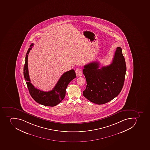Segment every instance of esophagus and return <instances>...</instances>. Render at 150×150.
<instances>
[{
    "label": "esophagus",
    "instance_id": "34e87169",
    "mask_svg": "<svg viewBox=\"0 0 150 150\" xmlns=\"http://www.w3.org/2000/svg\"><path fill=\"white\" fill-rule=\"evenodd\" d=\"M76 75L77 77H80L82 76V71L80 68H77L76 70Z\"/></svg>",
    "mask_w": 150,
    "mask_h": 150
}]
</instances>
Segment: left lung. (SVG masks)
<instances>
[{"instance_id":"1","label":"left lung","mask_w":150,"mask_h":150,"mask_svg":"<svg viewBox=\"0 0 150 150\" xmlns=\"http://www.w3.org/2000/svg\"><path fill=\"white\" fill-rule=\"evenodd\" d=\"M87 82L83 96L93 103L103 105L111 101L121 92L125 82L126 66L122 49L118 47L111 64L99 68L97 62L84 66Z\"/></svg>"}]
</instances>
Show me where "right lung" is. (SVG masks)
Wrapping results in <instances>:
<instances>
[{"mask_svg":"<svg viewBox=\"0 0 150 150\" xmlns=\"http://www.w3.org/2000/svg\"><path fill=\"white\" fill-rule=\"evenodd\" d=\"M33 45L34 44L32 43L28 50L24 67V78L29 93L33 99L39 104L47 106H54L64 99L66 96V88L70 82L76 78V73L74 69L64 73L51 91L44 92L35 88L30 83L28 70V55Z\"/></svg>","mask_w":150,"mask_h":150,"instance_id":"1","label":"right lung"}]
</instances>
